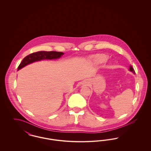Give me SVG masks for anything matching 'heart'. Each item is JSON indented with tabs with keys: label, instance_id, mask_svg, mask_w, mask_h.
<instances>
[{
	"label": "heart",
	"instance_id": "1",
	"mask_svg": "<svg viewBox=\"0 0 151 151\" xmlns=\"http://www.w3.org/2000/svg\"><path fill=\"white\" fill-rule=\"evenodd\" d=\"M88 59L94 64L101 65L105 63L108 60V57L103 54H97L90 56Z\"/></svg>",
	"mask_w": 151,
	"mask_h": 151
}]
</instances>
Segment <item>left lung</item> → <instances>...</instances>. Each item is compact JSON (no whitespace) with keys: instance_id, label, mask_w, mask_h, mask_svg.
Returning <instances> with one entry per match:
<instances>
[{"instance_id":"1","label":"left lung","mask_w":151,"mask_h":151,"mask_svg":"<svg viewBox=\"0 0 151 151\" xmlns=\"http://www.w3.org/2000/svg\"><path fill=\"white\" fill-rule=\"evenodd\" d=\"M129 70L130 71L133 72L134 73H135V71H134V68L132 67V66H131V65H130V66H129Z\"/></svg>"}]
</instances>
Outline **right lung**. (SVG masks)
I'll return each mask as SVG.
<instances>
[{"label":"right lung","instance_id":"right-lung-1","mask_svg":"<svg viewBox=\"0 0 151 151\" xmlns=\"http://www.w3.org/2000/svg\"><path fill=\"white\" fill-rule=\"evenodd\" d=\"M64 53L62 52L45 51H38V52L32 53L22 59L21 63L18 67V70H20L25 65L36 61H39L43 59H57V58H59Z\"/></svg>","mask_w":151,"mask_h":151}]
</instances>
